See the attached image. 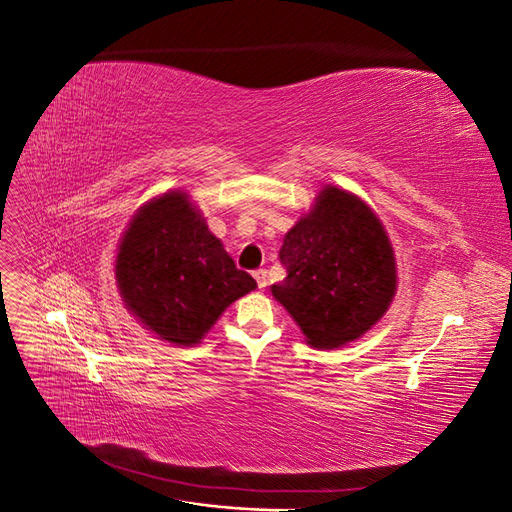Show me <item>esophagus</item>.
<instances>
[{
    "label": "esophagus",
    "instance_id": "1",
    "mask_svg": "<svg viewBox=\"0 0 512 512\" xmlns=\"http://www.w3.org/2000/svg\"><path fill=\"white\" fill-rule=\"evenodd\" d=\"M254 280L258 282V288H267V269H256Z\"/></svg>",
    "mask_w": 512,
    "mask_h": 512
}]
</instances>
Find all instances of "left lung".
Here are the masks:
<instances>
[{
  "instance_id": "8db88e82",
  "label": "left lung",
  "mask_w": 512,
  "mask_h": 512,
  "mask_svg": "<svg viewBox=\"0 0 512 512\" xmlns=\"http://www.w3.org/2000/svg\"><path fill=\"white\" fill-rule=\"evenodd\" d=\"M280 262L286 277L271 292L314 348H339L361 337L382 318L397 288L380 220L363 200L331 185L286 235Z\"/></svg>"
}]
</instances>
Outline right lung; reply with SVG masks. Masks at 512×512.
I'll return each mask as SVG.
<instances>
[{"label": "right lung", "mask_w": 512, "mask_h": 512, "mask_svg": "<svg viewBox=\"0 0 512 512\" xmlns=\"http://www.w3.org/2000/svg\"><path fill=\"white\" fill-rule=\"evenodd\" d=\"M115 277L130 312L181 346L200 342L232 301L256 288L181 192L138 211L121 239Z\"/></svg>", "instance_id": "obj_1"}]
</instances>
